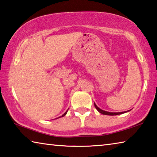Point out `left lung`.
Returning <instances> with one entry per match:
<instances>
[{
	"label": "left lung",
	"instance_id": "left-lung-1",
	"mask_svg": "<svg viewBox=\"0 0 157 157\" xmlns=\"http://www.w3.org/2000/svg\"><path fill=\"white\" fill-rule=\"evenodd\" d=\"M94 105H95V107L96 108V109L99 111L100 113L102 114H104V115H109V116H116V115H120V114L122 113H126V112H128L130 110L128 111H123V112H109V111H106L104 110H102L101 109H100L99 107H98V106L95 104L94 103Z\"/></svg>",
	"mask_w": 157,
	"mask_h": 157
}]
</instances>
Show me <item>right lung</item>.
Masks as SVG:
<instances>
[{
	"label": "right lung",
	"instance_id": "right-lung-1",
	"mask_svg": "<svg viewBox=\"0 0 157 157\" xmlns=\"http://www.w3.org/2000/svg\"><path fill=\"white\" fill-rule=\"evenodd\" d=\"M67 111H68V110H67V111H66V112H65L64 113H63V115H62V117H63V116H64L66 115V113H67Z\"/></svg>",
	"mask_w": 157,
	"mask_h": 157
}]
</instances>
